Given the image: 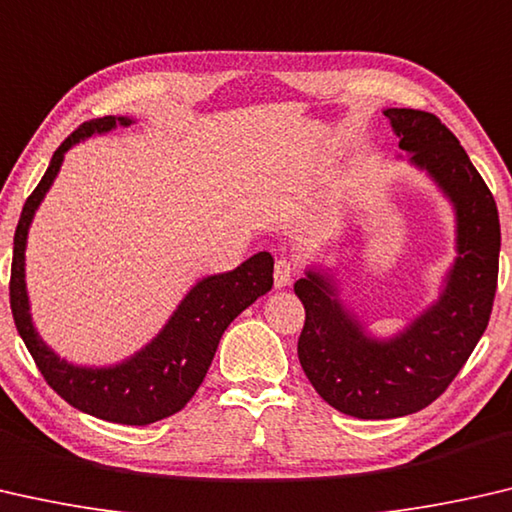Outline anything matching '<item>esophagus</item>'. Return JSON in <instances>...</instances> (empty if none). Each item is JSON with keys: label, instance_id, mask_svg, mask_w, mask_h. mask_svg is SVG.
<instances>
[{"label": "esophagus", "instance_id": "1", "mask_svg": "<svg viewBox=\"0 0 512 512\" xmlns=\"http://www.w3.org/2000/svg\"><path fill=\"white\" fill-rule=\"evenodd\" d=\"M295 265H292L290 261H286V258H279L274 265V286L276 288H286L288 283L295 279Z\"/></svg>", "mask_w": 512, "mask_h": 512}]
</instances>
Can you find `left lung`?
I'll list each match as a JSON object with an SVG mask.
<instances>
[{
	"label": "left lung",
	"mask_w": 512,
	"mask_h": 512,
	"mask_svg": "<svg viewBox=\"0 0 512 512\" xmlns=\"http://www.w3.org/2000/svg\"><path fill=\"white\" fill-rule=\"evenodd\" d=\"M385 117L410 161L454 201L458 258L438 304L388 342L365 338L320 274L295 283L306 311L299 363L326 404L358 420L417 413L449 388L490 322L499 276L497 204L458 138L433 113L388 108Z\"/></svg>",
	"instance_id": "obj_1"
}]
</instances>
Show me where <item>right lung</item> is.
Returning <instances> with one entry per match:
<instances>
[{
  "label": "right lung",
  "instance_id": "add662e5",
  "mask_svg": "<svg viewBox=\"0 0 512 512\" xmlns=\"http://www.w3.org/2000/svg\"><path fill=\"white\" fill-rule=\"evenodd\" d=\"M129 124L131 120L127 117L113 115L83 122L56 149L45 177L24 201L13 238L8 295H11L15 329L22 335L40 374L45 376L56 395H61L81 413L99 417V420L145 426L179 413L195 397L226 326L249 304L272 290L274 258L270 251H258L233 272L199 281L181 301L177 313L158 333V338L152 340V345L138 351L127 363L104 367V370H86V367L67 365L52 349H47L33 331L29 299L24 290V245H27L31 217L52 186L58 167L63 163V154L74 142L92 133L129 127Z\"/></svg>",
  "mask_w": 512,
  "mask_h": 512
}]
</instances>
